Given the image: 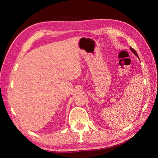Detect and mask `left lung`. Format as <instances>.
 Instances as JSON below:
<instances>
[{"mask_svg": "<svg viewBox=\"0 0 158 158\" xmlns=\"http://www.w3.org/2000/svg\"><path fill=\"white\" fill-rule=\"evenodd\" d=\"M130 50H131L134 53V55L135 56H137L138 57V54H137V53H136V51H135V49H134L132 48H131V47H130Z\"/></svg>", "mask_w": 158, "mask_h": 158, "instance_id": "1", "label": "left lung"}]
</instances>
